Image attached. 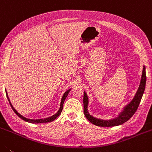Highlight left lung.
<instances>
[{
	"instance_id": "left-lung-1",
	"label": "left lung",
	"mask_w": 152,
	"mask_h": 152,
	"mask_svg": "<svg viewBox=\"0 0 152 152\" xmlns=\"http://www.w3.org/2000/svg\"><path fill=\"white\" fill-rule=\"evenodd\" d=\"M146 83V74H145V66H143L142 75L139 83V88L137 90L135 96L131 99L130 102L126 104L123 108L121 111L119 112L116 117L111 119H102L94 117L91 115L88 112V105H89V98L87 93L84 91L83 92V113L86 118L88 119L89 122L98 126H114L121 125L125 123V122L129 120L137 109L138 106L140 104L141 99L142 98L144 91L145 88Z\"/></svg>"
}]
</instances>
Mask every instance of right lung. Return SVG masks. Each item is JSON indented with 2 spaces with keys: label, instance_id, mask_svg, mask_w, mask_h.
<instances>
[{
  "label": "right lung",
  "instance_id": "right-lung-1",
  "mask_svg": "<svg viewBox=\"0 0 152 152\" xmlns=\"http://www.w3.org/2000/svg\"><path fill=\"white\" fill-rule=\"evenodd\" d=\"M71 90V88L69 89L68 90L66 91L64 93L63 97H62L61 98V104H60V108L58 109V110L56 112V113H55L54 114H53V116H49V117H47L45 118H39V119H30V118H27L24 117L23 116H22L21 114H20L18 112H17L15 109L14 107L12 105V104L11 102V101H10L9 98L8 96V94H7V90H5L6 91V94H7V99H8V100L10 103V105H11L12 109H13V111L15 112V113L17 116H19V118H21L22 120H23L27 122V123H33V124H38V123H49V122H52L55 120L56 118H57L59 116L60 114H61L62 110H63V104H64V102L66 98L68 96V94L69 93V91Z\"/></svg>",
  "mask_w": 152,
  "mask_h": 152
}]
</instances>
